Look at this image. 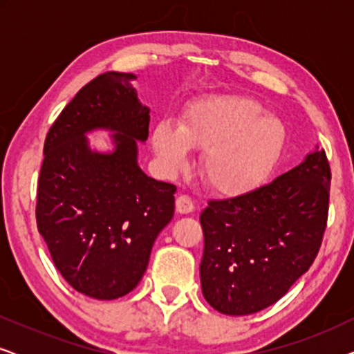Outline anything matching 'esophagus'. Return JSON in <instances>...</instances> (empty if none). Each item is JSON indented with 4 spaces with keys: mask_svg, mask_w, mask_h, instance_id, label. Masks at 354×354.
<instances>
[{
    "mask_svg": "<svg viewBox=\"0 0 354 354\" xmlns=\"http://www.w3.org/2000/svg\"><path fill=\"white\" fill-rule=\"evenodd\" d=\"M176 209L178 214H190V212L195 209V205H193L190 196L180 195V196H177V200H176Z\"/></svg>",
    "mask_w": 354,
    "mask_h": 354,
    "instance_id": "esophagus-1",
    "label": "esophagus"
}]
</instances>
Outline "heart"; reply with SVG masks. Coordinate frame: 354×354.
I'll return each mask as SVG.
<instances>
[{
	"label": "heart",
	"instance_id": "1",
	"mask_svg": "<svg viewBox=\"0 0 354 354\" xmlns=\"http://www.w3.org/2000/svg\"><path fill=\"white\" fill-rule=\"evenodd\" d=\"M153 148L169 172L187 166L188 148L205 149L201 176L224 196L254 190L272 172L287 143L282 120L243 96H222L193 106L178 129L159 122Z\"/></svg>",
	"mask_w": 354,
	"mask_h": 354
}]
</instances>
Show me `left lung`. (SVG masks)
<instances>
[{"instance_id":"8db88e82","label":"left lung","mask_w":354,"mask_h":354,"mask_svg":"<svg viewBox=\"0 0 354 354\" xmlns=\"http://www.w3.org/2000/svg\"><path fill=\"white\" fill-rule=\"evenodd\" d=\"M328 190L330 167L316 147L275 180L207 203L200 216L206 301L227 316H246L279 301L317 256Z\"/></svg>"}]
</instances>
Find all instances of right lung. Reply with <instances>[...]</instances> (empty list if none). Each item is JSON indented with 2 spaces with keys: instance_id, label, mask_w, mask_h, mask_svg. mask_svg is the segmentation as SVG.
<instances>
[{
  "instance_id": "add662e5",
  "label": "right lung",
  "mask_w": 354,
  "mask_h": 354,
  "mask_svg": "<svg viewBox=\"0 0 354 354\" xmlns=\"http://www.w3.org/2000/svg\"><path fill=\"white\" fill-rule=\"evenodd\" d=\"M133 74L106 72L62 109L45 140L37 225L56 269L77 292L115 299L137 287L159 232L174 217L172 183L138 166L149 108ZM104 129L113 148L98 152L86 135Z\"/></svg>"
}]
</instances>
